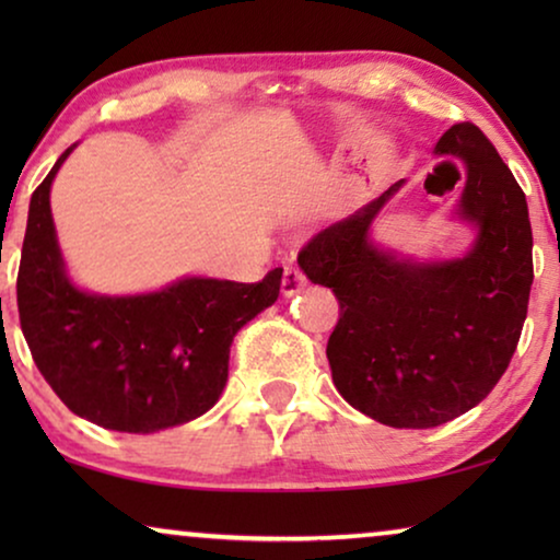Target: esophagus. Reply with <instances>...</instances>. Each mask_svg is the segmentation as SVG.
<instances>
[{
	"instance_id": "obj_1",
	"label": "esophagus",
	"mask_w": 560,
	"mask_h": 560,
	"mask_svg": "<svg viewBox=\"0 0 560 560\" xmlns=\"http://www.w3.org/2000/svg\"><path fill=\"white\" fill-rule=\"evenodd\" d=\"M303 288H305V275L298 270V267L288 265L285 272H282V295L293 298L295 293H301Z\"/></svg>"
}]
</instances>
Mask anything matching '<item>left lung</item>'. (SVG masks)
<instances>
[{
	"instance_id": "1",
	"label": "left lung",
	"mask_w": 560,
	"mask_h": 560,
	"mask_svg": "<svg viewBox=\"0 0 560 560\" xmlns=\"http://www.w3.org/2000/svg\"><path fill=\"white\" fill-rule=\"evenodd\" d=\"M435 158H456L466 180L451 221L474 240L456 257H412L372 226L405 180L334 221L298 265L341 303L326 357L351 408L393 428L448 423L492 393L520 341L533 285V232L515 175L479 127L454 125Z\"/></svg>"
}]
</instances>
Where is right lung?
Wrapping results in <instances>:
<instances>
[{
    "label": "right lung",
    "mask_w": 560,
    "mask_h": 560,
    "mask_svg": "<svg viewBox=\"0 0 560 560\" xmlns=\"http://www.w3.org/2000/svg\"><path fill=\"white\" fill-rule=\"evenodd\" d=\"M30 198L18 308L37 370L68 410L119 433H158L211 410L240 328L278 301L282 270L262 282L186 275L165 288L106 295L75 285L52 224V180Z\"/></svg>",
    "instance_id": "right-lung-1"
}]
</instances>
